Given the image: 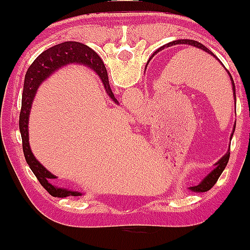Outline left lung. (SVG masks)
Listing matches in <instances>:
<instances>
[{"mask_svg":"<svg viewBox=\"0 0 250 250\" xmlns=\"http://www.w3.org/2000/svg\"><path fill=\"white\" fill-rule=\"evenodd\" d=\"M175 44H188V45H193V47H195V48H199V49H201V50H205L206 53H208V54H209V55L214 56L215 59L217 60V61H220V60L217 59V57L215 56L214 54L211 53V51L209 50L207 47H206V45H203L202 43H200V42H197V41H194V40H176V41H174V42H169V43H167V44L162 45L161 48H159V49H157L156 51H155V53L153 54V56L155 55V54L159 53L160 50H163V49H165V48L170 47V45H175ZM220 63H221V64L223 65V63H222V62H220ZM223 68H225V65H223ZM226 71H227V73H228V75L230 76V80H231V85H233V94H234V99H235V101H236V94H235V84H234V80H233V77H231L230 73H229V71L227 70V69H226ZM234 130H235V128H234ZM229 155H230V153H229V151H228V153H227V154L225 155V156L222 157V159L219 160V161H217L216 163H215V166H216V167H215L214 170L211 171V173H209V175H207V176H206L205 179L202 180V182H201L200 185L195 186V187H191V188H190L191 190H194V191H201V193H203V191H208L209 189L213 188L215 183H216L217 179H219V177H220V175L222 174V171H223V170H225V168H226L227 163H228V161H229Z\"/></svg>","mask_w":250,"mask_h":250,"instance_id":"left-lung-1","label":"left lung"}]
</instances>
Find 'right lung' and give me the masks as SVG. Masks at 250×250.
Returning <instances> with one entry per match:
<instances>
[{
	"label": "right lung",
	"instance_id": "obj_1",
	"mask_svg": "<svg viewBox=\"0 0 250 250\" xmlns=\"http://www.w3.org/2000/svg\"><path fill=\"white\" fill-rule=\"evenodd\" d=\"M73 63L84 64L91 68L94 71H96L97 75L102 80V83L109 97L115 103H119L114 96L113 91H111L110 85H109L108 73L101 57L97 55L91 48L83 44V43L68 41L54 45V47L40 54L35 61L31 63L30 67L28 68L24 77L21 113H20V131H21L22 136V147H23L25 161L30 167L31 171L37 177L42 187L54 197L81 196L82 194L79 191L69 190V189L55 187L51 183V180L55 179L56 176H54L43 167L31 153L29 135H28V121H29V114L34 96H35L41 83L63 65L73 64Z\"/></svg>",
	"mask_w": 250,
	"mask_h": 250
}]
</instances>
